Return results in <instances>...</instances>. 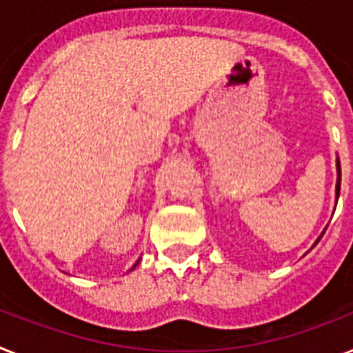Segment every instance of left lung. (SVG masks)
<instances>
[{
  "instance_id": "8db88e82",
  "label": "left lung",
  "mask_w": 353,
  "mask_h": 353,
  "mask_svg": "<svg viewBox=\"0 0 353 353\" xmlns=\"http://www.w3.org/2000/svg\"><path fill=\"white\" fill-rule=\"evenodd\" d=\"M339 191H341V164H339V159H337V183H336V198H339ZM321 240V238H317V241ZM317 241L314 243V247L317 245Z\"/></svg>"
}]
</instances>
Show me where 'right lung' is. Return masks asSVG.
I'll return each mask as SVG.
<instances>
[{
    "label": "right lung",
    "instance_id": "1",
    "mask_svg": "<svg viewBox=\"0 0 353 353\" xmlns=\"http://www.w3.org/2000/svg\"><path fill=\"white\" fill-rule=\"evenodd\" d=\"M139 261H141V260H139ZM139 261H137V263H135V265H133V269H135V267H137V265H139ZM133 269H131V270H133Z\"/></svg>",
    "mask_w": 353,
    "mask_h": 353
}]
</instances>
